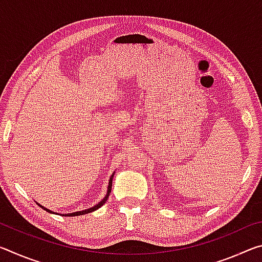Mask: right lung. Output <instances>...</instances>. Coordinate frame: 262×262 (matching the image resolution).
<instances>
[{
    "label": "right lung",
    "instance_id": "1",
    "mask_svg": "<svg viewBox=\"0 0 262 262\" xmlns=\"http://www.w3.org/2000/svg\"><path fill=\"white\" fill-rule=\"evenodd\" d=\"M113 177H114V172H113V174L110 177V180H108V186H107V192H106V195L104 196V199L101 201H99L98 203H97V205H95L94 207H91V208H89V209H84V210H81V211H75V212H68V214H62V216H79V215H85V214H89V212H92V211H95V210H97L98 209V208H100L101 206L104 205V203L106 202V200H107L108 199V195H110V193H111V189H112V180H113ZM38 203V202H37ZM39 206H40L43 210H46V211H48V212H51V214H56L57 215V212H54V211H52V210H50L48 209V208H46V207H43V206H41L40 203H38Z\"/></svg>",
    "mask_w": 262,
    "mask_h": 262
}]
</instances>
